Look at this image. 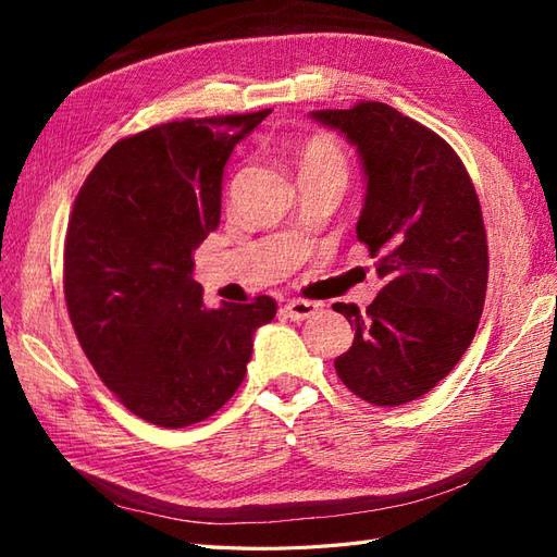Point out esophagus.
Returning <instances> with one entry per match:
<instances>
[{
  "instance_id": "obj_1",
  "label": "esophagus",
  "mask_w": 557,
  "mask_h": 557,
  "mask_svg": "<svg viewBox=\"0 0 557 557\" xmlns=\"http://www.w3.org/2000/svg\"><path fill=\"white\" fill-rule=\"evenodd\" d=\"M318 306L315 301H304V299H294L285 306V313L292 318V321H306V318H313L318 313Z\"/></svg>"
}]
</instances>
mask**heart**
<instances>
[{
    "label": "heart",
    "instance_id": "obj_1",
    "mask_svg": "<svg viewBox=\"0 0 557 557\" xmlns=\"http://www.w3.org/2000/svg\"><path fill=\"white\" fill-rule=\"evenodd\" d=\"M299 172L304 170H347L345 152L337 146V140L327 134H313L297 152Z\"/></svg>",
    "mask_w": 557,
    "mask_h": 557
}]
</instances>
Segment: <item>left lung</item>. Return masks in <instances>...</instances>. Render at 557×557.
<instances>
[{
	"label": "left lung",
	"instance_id": "8db88e82",
	"mask_svg": "<svg viewBox=\"0 0 557 557\" xmlns=\"http://www.w3.org/2000/svg\"><path fill=\"white\" fill-rule=\"evenodd\" d=\"M311 120L359 152L366 196L357 239L383 280L363 313L333 306L357 330L335 371L375 407L407 405L431 393L476 335L488 285L479 196L457 152L385 102L318 110Z\"/></svg>",
	"mask_w": 557,
	"mask_h": 557
}]
</instances>
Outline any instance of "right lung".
Returning <instances> with one entry per match:
<instances>
[{"instance_id":"obj_1","label":"right lung","mask_w":557,"mask_h":557,"mask_svg":"<svg viewBox=\"0 0 557 557\" xmlns=\"http://www.w3.org/2000/svg\"><path fill=\"white\" fill-rule=\"evenodd\" d=\"M270 110L152 126L114 144L76 196L64 244V297L92 369L148 423L212 417L251 361L277 304L208 309L194 251L220 224L234 146Z\"/></svg>"}]
</instances>
